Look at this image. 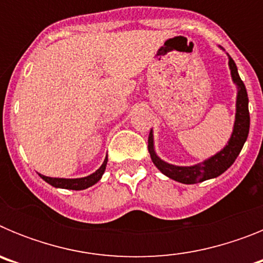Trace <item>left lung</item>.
I'll list each match as a JSON object with an SVG mask.
<instances>
[{"instance_id":"left-lung-1","label":"left lung","mask_w":263,"mask_h":263,"mask_svg":"<svg viewBox=\"0 0 263 263\" xmlns=\"http://www.w3.org/2000/svg\"><path fill=\"white\" fill-rule=\"evenodd\" d=\"M229 67H231L232 78L233 81L238 87V93H237V111H236V121H234V129L231 139L228 145L225 146L224 150L215 155V157L206 159L205 162L199 164H195L191 167H179L174 164H168L157 157L153 148V134L150 132L148 136V153L152 160L155 166L162 171L166 176L174 179L176 182L184 183V184H195L206 180V179L216 178L221 175L224 171H227L229 167L233 164L236 158L242 150V146L245 143L248 134H249L250 126V115H249V99H248V92H246L245 84L241 80L237 66L234 60L229 57Z\"/></svg>"}]
</instances>
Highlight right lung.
<instances>
[{"label": "right lung", "instance_id": "obj_1", "mask_svg": "<svg viewBox=\"0 0 263 263\" xmlns=\"http://www.w3.org/2000/svg\"><path fill=\"white\" fill-rule=\"evenodd\" d=\"M106 162H108V157L105 158L104 163L101 164L96 173L90 174L89 176H85V178L80 179H60V178H50V176L41 175L43 180L48 183V184L53 185V187H59V188H67V190H75V191H79V190H85V188L93 185L95 183H97L103 176L104 171H105Z\"/></svg>", "mask_w": 263, "mask_h": 263}]
</instances>
